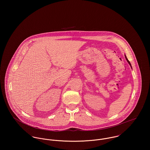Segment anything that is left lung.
Returning a JSON list of instances; mask_svg holds the SVG:
<instances>
[{
	"mask_svg": "<svg viewBox=\"0 0 150 150\" xmlns=\"http://www.w3.org/2000/svg\"><path fill=\"white\" fill-rule=\"evenodd\" d=\"M125 58H126V59H127V62H128L129 64V65H130V67H131V68H132V66H131V64H130V62H129V61L128 59H127V57H126V55H125Z\"/></svg>",
	"mask_w": 150,
	"mask_h": 150,
	"instance_id": "8db88e82",
	"label": "left lung"
}]
</instances>
